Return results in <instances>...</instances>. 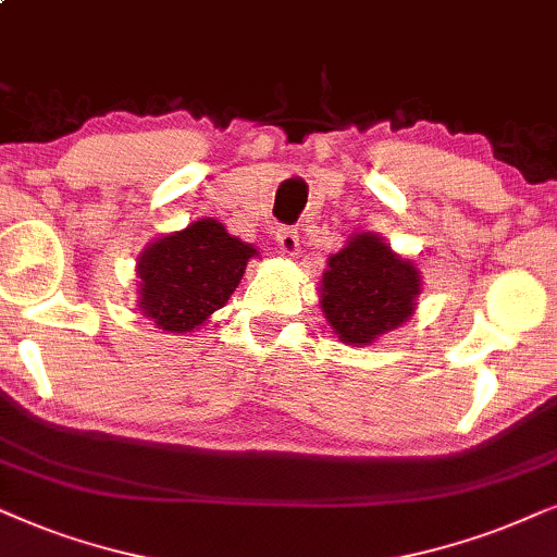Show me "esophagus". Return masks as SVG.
I'll list each match as a JSON object with an SVG mask.
<instances>
[{
  "instance_id": "esophagus-1",
  "label": "esophagus",
  "mask_w": 557,
  "mask_h": 557,
  "mask_svg": "<svg viewBox=\"0 0 557 557\" xmlns=\"http://www.w3.org/2000/svg\"><path fill=\"white\" fill-rule=\"evenodd\" d=\"M277 249L283 251L285 257H295L300 251V239H298V232L290 226H283L277 232Z\"/></svg>"
}]
</instances>
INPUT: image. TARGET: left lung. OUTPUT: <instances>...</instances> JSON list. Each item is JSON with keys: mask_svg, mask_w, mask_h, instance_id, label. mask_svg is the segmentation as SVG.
<instances>
[{"mask_svg": "<svg viewBox=\"0 0 557 557\" xmlns=\"http://www.w3.org/2000/svg\"><path fill=\"white\" fill-rule=\"evenodd\" d=\"M420 272L372 232L354 234L321 280L325 321L344 344L367 346L414 313Z\"/></svg>", "mask_w": 557, "mask_h": 557, "instance_id": "1", "label": "left lung"}]
</instances>
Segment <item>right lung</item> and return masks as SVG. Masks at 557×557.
<instances>
[{
    "instance_id": "right-lung-1",
    "label": "right lung",
    "mask_w": 557,
    "mask_h": 557,
    "mask_svg": "<svg viewBox=\"0 0 557 557\" xmlns=\"http://www.w3.org/2000/svg\"><path fill=\"white\" fill-rule=\"evenodd\" d=\"M255 255L216 219L193 221L137 257V306L158 329L188 333L226 306Z\"/></svg>"
}]
</instances>
